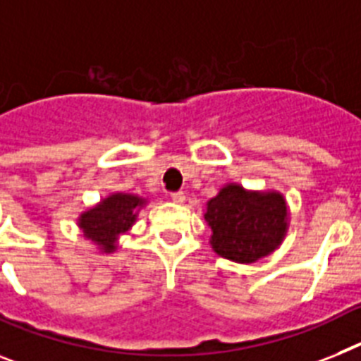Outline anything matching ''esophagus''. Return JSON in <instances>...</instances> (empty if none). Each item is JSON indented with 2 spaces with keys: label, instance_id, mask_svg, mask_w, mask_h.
I'll list each match as a JSON object with an SVG mask.
<instances>
[{
  "label": "esophagus",
  "instance_id": "1",
  "mask_svg": "<svg viewBox=\"0 0 361 361\" xmlns=\"http://www.w3.org/2000/svg\"><path fill=\"white\" fill-rule=\"evenodd\" d=\"M171 200L174 204H183V202H185V195H183V192H172Z\"/></svg>",
  "mask_w": 361,
  "mask_h": 361
}]
</instances>
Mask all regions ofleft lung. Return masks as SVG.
I'll list each match as a JSON object with an SVG mask.
<instances>
[{"instance_id": "obj_1", "label": "left lung", "mask_w": 361, "mask_h": 361, "mask_svg": "<svg viewBox=\"0 0 361 361\" xmlns=\"http://www.w3.org/2000/svg\"><path fill=\"white\" fill-rule=\"evenodd\" d=\"M205 222L218 255L247 264L269 255L283 242L288 209L279 192H250L231 183L209 200Z\"/></svg>"}]
</instances>
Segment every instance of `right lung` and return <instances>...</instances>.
Returning a JSON list of instances; mask_svg holds the SVG:
<instances>
[{"instance_id":"1","label":"right lung","mask_w":361,"mask_h":361,"mask_svg":"<svg viewBox=\"0 0 361 361\" xmlns=\"http://www.w3.org/2000/svg\"><path fill=\"white\" fill-rule=\"evenodd\" d=\"M143 205L145 200L139 196L117 192L102 200L97 207L80 214L78 227L82 229L87 240L95 242L97 246L104 250V253H111L117 247V237L132 227L137 216V209Z\"/></svg>"}]
</instances>
